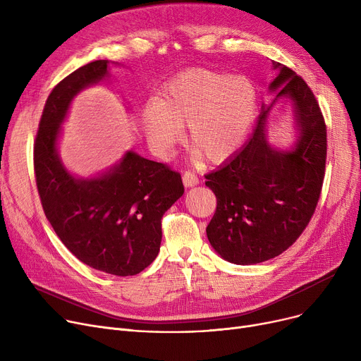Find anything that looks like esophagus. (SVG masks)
<instances>
[{"label": "esophagus", "mask_w": 361, "mask_h": 361, "mask_svg": "<svg viewBox=\"0 0 361 361\" xmlns=\"http://www.w3.org/2000/svg\"><path fill=\"white\" fill-rule=\"evenodd\" d=\"M183 184L185 187H195L199 184V178L195 173H192V171H185L183 174Z\"/></svg>", "instance_id": "34e87169"}]
</instances>
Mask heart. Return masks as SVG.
<instances>
[{"label":"heart","mask_w":361,"mask_h":361,"mask_svg":"<svg viewBox=\"0 0 361 361\" xmlns=\"http://www.w3.org/2000/svg\"><path fill=\"white\" fill-rule=\"evenodd\" d=\"M259 94L247 78L193 68L171 80L142 111L145 136L159 157L183 137L207 162L221 164L238 150L257 114Z\"/></svg>","instance_id":"heart-1"}]
</instances>
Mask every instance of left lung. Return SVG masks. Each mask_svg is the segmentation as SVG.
Instances as JSON below:
<instances>
[{"label":"left lung","instance_id":"obj_1","mask_svg":"<svg viewBox=\"0 0 361 361\" xmlns=\"http://www.w3.org/2000/svg\"><path fill=\"white\" fill-rule=\"evenodd\" d=\"M276 93L262 112L249 142L204 184L216 196V211L206 226L215 252L234 264L269 260L305 231L320 196L326 162V126L313 92L291 68L272 61ZM281 99H288L298 139L279 149L267 137L269 114Z\"/></svg>","mask_w":361,"mask_h":361}]
</instances>
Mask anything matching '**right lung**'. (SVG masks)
I'll list each match as a JSON object with an SVG mask.
<instances>
[{"label": "right lung", "mask_w": 361, "mask_h": 361, "mask_svg": "<svg viewBox=\"0 0 361 361\" xmlns=\"http://www.w3.org/2000/svg\"><path fill=\"white\" fill-rule=\"evenodd\" d=\"M109 61H92L56 85L37 130L33 162L44 212L66 247L87 267L117 276L142 272L159 253L164 214L184 193L181 176L136 152L104 173L71 174L59 154L61 126L83 89L109 79Z\"/></svg>", "instance_id": "add662e5"}]
</instances>
